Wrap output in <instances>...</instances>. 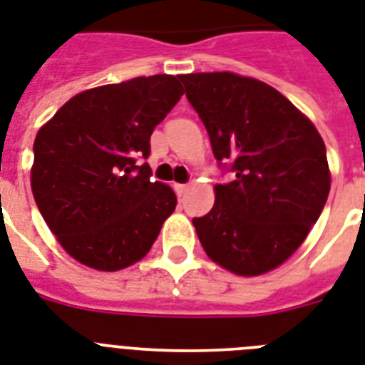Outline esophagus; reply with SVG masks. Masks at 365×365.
Here are the masks:
<instances>
[{"instance_id": "1", "label": "esophagus", "mask_w": 365, "mask_h": 365, "mask_svg": "<svg viewBox=\"0 0 365 365\" xmlns=\"http://www.w3.org/2000/svg\"><path fill=\"white\" fill-rule=\"evenodd\" d=\"M174 191L178 192V197H182V195L187 192V185L185 183H174Z\"/></svg>"}]
</instances>
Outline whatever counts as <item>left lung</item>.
Returning <instances> with one entry per match:
<instances>
[{"instance_id": "obj_1", "label": "left lung", "mask_w": 365, "mask_h": 365, "mask_svg": "<svg viewBox=\"0 0 365 365\" xmlns=\"http://www.w3.org/2000/svg\"><path fill=\"white\" fill-rule=\"evenodd\" d=\"M219 167L234 178L215 185V204L195 217L213 262L236 275L283 264L307 238L328 192L327 146L285 96L234 73L182 75Z\"/></svg>"}]
</instances>
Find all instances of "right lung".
Instances as JSON below:
<instances>
[{
  "mask_svg": "<svg viewBox=\"0 0 365 365\" xmlns=\"http://www.w3.org/2000/svg\"><path fill=\"white\" fill-rule=\"evenodd\" d=\"M182 96L176 76H138L82 91L38 129L31 191L75 260L115 272L152 250L178 200L138 159H148L153 129Z\"/></svg>",
  "mask_w": 365,
  "mask_h": 365,
  "instance_id": "obj_1",
  "label": "right lung"
}]
</instances>
